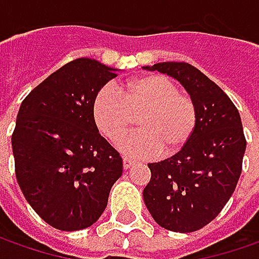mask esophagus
Returning a JSON list of instances; mask_svg holds the SVG:
<instances>
[{
    "instance_id": "esophagus-1",
    "label": "esophagus",
    "mask_w": 259,
    "mask_h": 259,
    "mask_svg": "<svg viewBox=\"0 0 259 259\" xmlns=\"http://www.w3.org/2000/svg\"><path fill=\"white\" fill-rule=\"evenodd\" d=\"M134 160H131V158H128V157H124L122 158V164H124V168L126 170V168H130L131 165H134Z\"/></svg>"
}]
</instances>
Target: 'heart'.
Returning a JSON list of instances; mask_svg holds the SVG:
<instances>
[{
  "instance_id": "obj_1",
  "label": "heart",
  "mask_w": 259,
  "mask_h": 259,
  "mask_svg": "<svg viewBox=\"0 0 259 259\" xmlns=\"http://www.w3.org/2000/svg\"><path fill=\"white\" fill-rule=\"evenodd\" d=\"M138 116L135 134L121 144L126 154L154 157L171 154L193 135L197 125V105L189 94L168 77L147 75L115 89L104 86L94 101V119L99 131L114 144L128 134Z\"/></svg>"
}]
</instances>
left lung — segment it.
I'll return each instance as SVG.
<instances>
[{"mask_svg":"<svg viewBox=\"0 0 259 259\" xmlns=\"http://www.w3.org/2000/svg\"><path fill=\"white\" fill-rule=\"evenodd\" d=\"M145 69L186 88L197 105V125L177 154L148 164L144 203L161 228L194 232L210 224L235 192L246 147L241 116L229 96L194 66L164 62Z\"/></svg>","mask_w":259,"mask_h":259,"instance_id":"left-lung-1","label":"left lung"}]
</instances>
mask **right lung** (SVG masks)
<instances>
[{
  "label": "right lung",
  "mask_w": 259,
  "mask_h": 259,
  "mask_svg": "<svg viewBox=\"0 0 259 259\" xmlns=\"http://www.w3.org/2000/svg\"><path fill=\"white\" fill-rule=\"evenodd\" d=\"M116 69L76 59L25 96L11 135L15 177L34 212L59 231L94 225L122 174V158L99 134L94 101Z\"/></svg>",
  "instance_id": "add662e5"
}]
</instances>
